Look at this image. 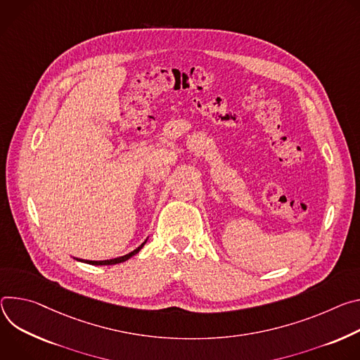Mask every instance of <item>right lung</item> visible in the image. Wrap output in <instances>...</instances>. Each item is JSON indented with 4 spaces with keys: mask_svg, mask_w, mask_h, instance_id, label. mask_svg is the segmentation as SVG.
Returning a JSON list of instances; mask_svg holds the SVG:
<instances>
[{
    "mask_svg": "<svg viewBox=\"0 0 360 360\" xmlns=\"http://www.w3.org/2000/svg\"><path fill=\"white\" fill-rule=\"evenodd\" d=\"M147 242V240H146ZM146 242L141 245V246H139L136 250H133V252H130L129 255H126V256H122V257H117V259H110V260H82V262H84V263H89V264H94V266H105V264H117V263H122V262H126V260H129L131 256H134V255H137L140 250H141V248L146 245ZM77 260H79V259H77Z\"/></svg>",
    "mask_w": 360,
    "mask_h": 360,
    "instance_id": "add662e5",
    "label": "right lung"
}]
</instances>
